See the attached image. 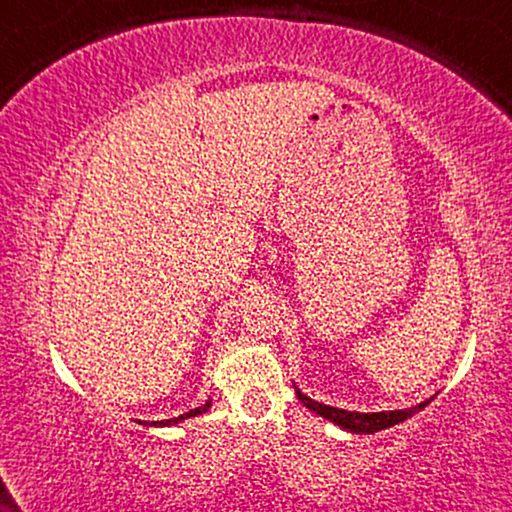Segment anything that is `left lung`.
Returning a JSON list of instances; mask_svg holds the SVG:
<instances>
[{
  "label": "left lung",
  "instance_id": "8db88e82",
  "mask_svg": "<svg viewBox=\"0 0 512 512\" xmlns=\"http://www.w3.org/2000/svg\"><path fill=\"white\" fill-rule=\"evenodd\" d=\"M296 394L300 401H303L305 408H310L312 412H317V415L331 419L333 424L342 426V429L352 431V433H375V431H384L389 429V426L394 424H401L405 419L415 415V412L424 410L426 405H429L433 398H426L424 403L415 405V408H405V410H389V412H349V410H340V408H331V405H324V403H317L312 401V398H307L303 391L296 389Z\"/></svg>",
  "mask_w": 512,
  "mask_h": 512
}]
</instances>
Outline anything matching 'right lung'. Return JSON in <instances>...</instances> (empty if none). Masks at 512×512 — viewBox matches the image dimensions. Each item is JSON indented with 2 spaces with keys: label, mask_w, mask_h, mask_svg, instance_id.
Listing matches in <instances>:
<instances>
[{
  "label": "right lung",
  "mask_w": 512,
  "mask_h": 512,
  "mask_svg": "<svg viewBox=\"0 0 512 512\" xmlns=\"http://www.w3.org/2000/svg\"><path fill=\"white\" fill-rule=\"evenodd\" d=\"M209 405H212V403L200 405V408H195V410H191V412H184V415H179V417H174V419H163V422H153V426H170V424H177V422H181V419H188V417L202 415V412H207V410H209Z\"/></svg>",
  "instance_id": "right-lung-1"
}]
</instances>
